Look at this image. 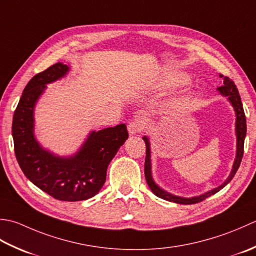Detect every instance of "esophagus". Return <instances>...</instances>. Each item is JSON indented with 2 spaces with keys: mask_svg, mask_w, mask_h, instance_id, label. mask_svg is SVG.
Instances as JSON below:
<instances>
[{
  "mask_svg": "<svg viewBox=\"0 0 256 256\" xmlns=\"http://www.w3.org/2000/svg\"><path fill=\"white\" fill-rule=\"evenodd\" d=\"M144 128V124L140 120H134L132 122L128 124V132L129 134H136L140 132Z\"/></svg>",
  "mask_w": 256,
  "mask_h": 256,
  "instance_id": "1",
  "label": "esophagus"
}]
</instances>
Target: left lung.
<instances>
[{"instance_id":"obj_1","label":"left lung","mask_w":256,"mask_h":256,"mask_svg":"<svg viewBox=\"0 0 256 256\" xmlns=\"http://www.w3.org/2000/svg\"><path fill=\"white\" fill-rule=\"evenodd\" d=\"M220 76L223 77V75H220ZM216 90L218 92V94H220L222 97L226 98V100L230 102L231 106L233 107L234 114H236V159H234V161H233V166H232L230 174H228V176L222 184H220L216 188H213V189L208 190V191L204 192V194H202L190 196V198H184V196L172 194H170V192L162 189V188H161L154 179L152 166H151L150 140H149L147 136H144L142 139H144V142L146 144V160H144L146 181H147L150 190L152 191V194L157 196L158 198H161V199L170 201V202L179 203V204H194V203H199L203 200H206V198L216 194V192L222 190L223 188L226 186L228 184V182L232 180L234 174H236V171H238V166H240V164H241V161H242V157H243L244 139H245V134H246V118H245V114H244L241 97H240L238 90L236 86L234 85L233 80H231L228 77H223V86L218 87Z\"/></svg>"}]
</instances>
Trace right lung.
Here are the masks:
<instances>
[{
	"mask_svg": "<svg viewBox=\"0 0 256 256\" xmlns=\"http://www.w3.org/2000/svg\"><path fill=\"white\" fill-rule=\"evenodd\" d=\"M62 62L35 75L24 88L14 112L12 136L16 160L32 184L60 201L95 196L106 181L108 164L128 139L124 124L92 130L75 154L60 156L46 149L35 136V108L48 85L67 76Z\"/></svg>",
	"mask_w": 256,
	"mask_h": 256,
	"instance_id": "right-lung-1",
	"label": "right lung"
}]
</instances>
